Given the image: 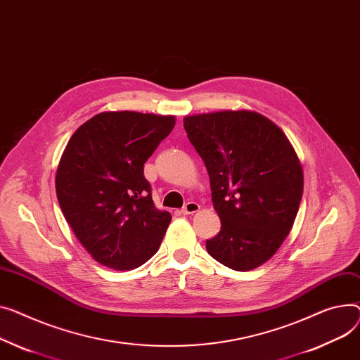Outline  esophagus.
<instances>
[{
  "mask_svg": "<svg viewBox=\"0 0 360 360\" xmlns=\"http://www.w3.org/2000/svg\"><path fill=\"white\" fill-rule=\"evenodd\" d=\"M200 204L198 202H194V201H189L185 204V207L181 210V212L184 215H188V214H195L197 211H200Z\"/></svg>",
  "mask_w": 360,
  "mask_h": 360,
  "instance_id": "34e87169",
  "label": "esophagus"
}]
</instances>
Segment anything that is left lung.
<instances>
[{"label":"left lung","mask_w":360,"mask_h":360,"mask_svg":"<svg viewBox=\"0 0 360 360\" xmlns=\"http://www.w3.org/2000/svg\"><path fill=\"white\" fill-rule=\"evenodd\" d=\"M184 127L205 163L221 220L207 252L234 271L263 265L290 234L302 198V167L288 137L248 110L186 115Z\"/></svg>","instance_id":"8db88e82"}]
</instances>
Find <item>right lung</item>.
<instances>
[{
  "label": "right lung",
  "instance_id": "add662e5",
  "mask_svg": "<svg viewBox=\"0 0 360 360\" xmlns=\"http://www.w3.org/2000/svg\"><path fill=\"white\" fill-rule=\"evenodd\" d=\"M174 115L104 111L72 137L56 172L60 210L101 265L130 271L159 249L172 215L152 200L143 167L172 131Z\"/></svg>",
  "mask_w": 360,
  "mask_h": 360
}]
</instances>
